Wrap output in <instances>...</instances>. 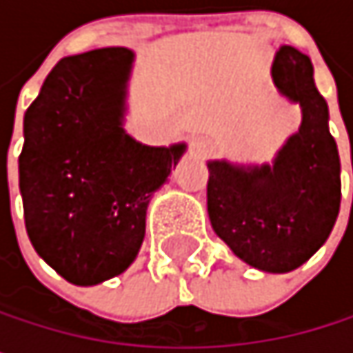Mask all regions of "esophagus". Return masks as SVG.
Returning a JSON list of instances; mask_svg holds the SVG:
<instances>
[{
	"label": "esophagus",
	"instance_id": "1",
	"mask_svg": "<svg viewBox=\"0 0 353 353\" xmlns=\"http://www.w3.org/2000/svg\"><path fill=\"white\" fill-rule=\"evenodd\" d=\"M212 149V143L208 141V139H204V137H192V141H190V151L194 153V155H206L208 151Z\"/></svg>",
	"mask_w": 353,
	"mask_h": 353
}]
</instances>
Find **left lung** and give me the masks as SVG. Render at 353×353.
<instances>
[{"label": "left lung", "instance_id": "8db88e82", "mask_svg": "<svg viewBox=\"0 0 353 353\" xmlns=\"http://www.w3.org/2000/svg\"><path fill=\"white\" fill-rule=\"evenodd\" d=\"M272 81L284 100L301 108L299 130L272 163L206 161V204L214 233L241 261L286 274L309 261L331 235L341 202V163L311 59L282 44Z\"/></svg>", "mask_w": 353, "mask_h": 353}]
</instances>
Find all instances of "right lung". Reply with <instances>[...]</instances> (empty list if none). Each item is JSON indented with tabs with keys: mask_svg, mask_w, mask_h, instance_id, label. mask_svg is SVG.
Here are the masks:
<instances>
[{
	"mask_svg": "<svg viewBox=\"0 0 353 353\" xmlns=\"http://www.w3.org/2000/svg\"><path fill=\"white\" fill-rule=\"evenodd\" d=\"M132 61L124 46L65 57L24 114L18 174L26 231L36 253L77 286L128 270L151 196L188 149L143 145L124 130Z\"/></svg>",
	"mask_w": 353,
	"mask_h": 353,
	"instance_id": "1",
	"label": "right lung"
}]
</instances>
